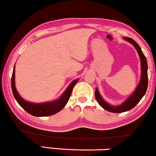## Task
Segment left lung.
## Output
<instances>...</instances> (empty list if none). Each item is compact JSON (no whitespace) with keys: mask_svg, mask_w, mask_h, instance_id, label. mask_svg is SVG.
Instances as JSON below:
<instances>
[{"mask_svg":"<svg viewBox=\"0 0 156 156\" xmlns=\"http://www.w3.org/2000/svg\"><path fill=\"white\" fill-rule=\"evenodd\" d=\"M125 41L130 42L132 44L134 47L136 48L137 53L139 54L140 58V64H141V76L140 80L139 82L137 88L135 89L134 92L122 103V105H118V106H112L109 105L108 102H106L103 100L102 96L100 95V92L96 88L95 90V98L96 100L99 103V105L104 108L105 110H108L110 112H115V113H120L124 112L126 111L130 110L136 105L137 103L140 102L143 97L145 95L147 88V82H148V79H147V63L146 58L143 53L142 50L138 44L135 41L133 38L124 37Z\"/></svg>","mask_w":156,"mask_h":156,"instance_id":"left-lung-1","label":"left lung"}]
</instances>
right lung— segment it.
<instances>
[{"mask_svg": "<svg viewBox=\"0 0 156 156\" xmlns=\"http://www.w3.org/2000/svg\"><path fill=\"white\" fill-rule=\"evenodd\" d=\"M78 80H79L77 79V80H74L73 82H71V84L68 86L66 90L64 91L62 95L58 100L44 103H33L27 102L19 95V92H17L16 89L15 66H14L11 77V88L14 98L23 110H25L26 112L29 113L30 115H33V116L46 117L56 114L64 108V106L69 100L73 87L76 84V83L78 82Z\"/></svg>", "mask_w": 156, "mask_h": 156, "instance_id": "add662e5", "label": "right lung"}]
</instances>
